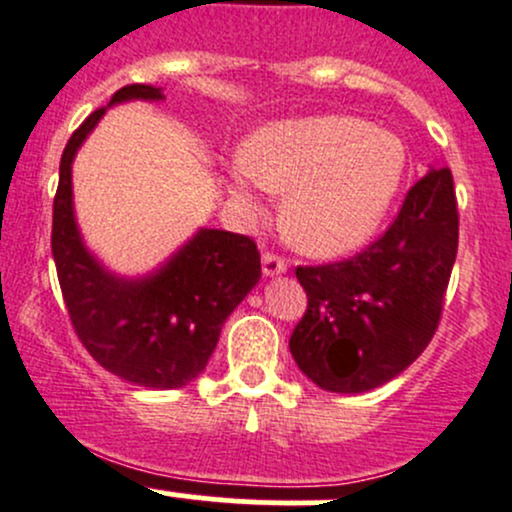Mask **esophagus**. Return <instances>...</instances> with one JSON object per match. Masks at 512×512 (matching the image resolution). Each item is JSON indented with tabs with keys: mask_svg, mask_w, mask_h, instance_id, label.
Instances as JSON below:
<instances>
[{
	"mask_svg": "<svg viewBox=\"0 0 512 512\" xmlns=\"http://www.w3.org/2000/svg\"><path fill=\"white\" fill-rule=\"evenodd\" d=\"M261 263H263V276H266V278L280 276V273L288 271V263H285L283 258L276 256V254H263Z\"/></svg>",
	"mask_w": 512,
	"mask_h": 512,
	"instance_id": "34e87169",
	"label": "esophagus"
}]
</instances>
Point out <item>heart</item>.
Wrapping results in <instances>:
<instances>
[{
  "label": "heart",
  "instance_id": "heart-1",
  "mask_svg": "<svg viewBox=\"0 0 512 512\" xmlns=\"http://www.w3.org/2000/svg\"><path fill=\"white\" fill-rule=\"evenodd\" d=\"M408 148L364 119L324 114L258 129L227 188L246 214L261 212L258 185L285 197L283 229L310 256H342L364 246L398 197Z\"/></svg>",
  "mask_w": 512,
  "mask_h": 512
}]
</instances>
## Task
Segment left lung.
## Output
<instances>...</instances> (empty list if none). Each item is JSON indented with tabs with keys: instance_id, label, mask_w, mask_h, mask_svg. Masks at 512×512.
<instances>
[{
	"instance_id": "8db88e82",
	"label": "left lung",
	"mask_w": 512,
	"mask_h": 512,
	"mask_svg": "<svg viewBox=\"0 0 512 512\" xmlns=\"http://www.w3.org/2000/svg\"><path fill=\"white\" fill-rule=\"evenodd\" d=\"M456 244L452 170L432 168L366 251L300 266L307 310L290 337L300 371L332 393H366L403 373L434 337Z\"/></svg>"
}]
</instances>
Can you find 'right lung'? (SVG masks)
I'll list each match as a JSON object with an SVG mask.
<instances>
[{
    "instance_id": "add662e5",
    "label": "right lung",
    "mask_w": 512,
    "mask_h": 512,
    "mask_svg": "<svg viewBox=\"0 0 512 512\" xmlns=\"http://www.w3.org/2000/svg\"><path fill=\"white\" fill-rule=\"evenodd\" d=\"M161 102L153 85H126L114 104ZM107 107L92 112L60 158L53 200V261L75 334L97 364L134 386L183 388L205 371L234 307L261 278L249 236L200 227L156 271L124 278L104 268L82 241L73 205V161Z\"/></svg>"
}]
</instances>
